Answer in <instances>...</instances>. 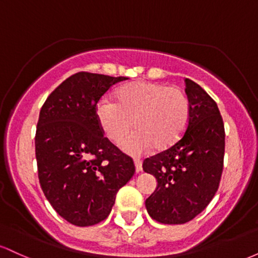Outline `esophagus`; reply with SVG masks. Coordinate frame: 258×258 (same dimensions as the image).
Returning <instances> with one entry per match:
<instances>
[{
  "label": "esophagus",
  "mask_w": 258,
  "mask_h": 258,
  "mask_svg": "<svg viewBox=\"0 0 258 258\" xmlns=\"http://www.w3.org/2000/svg\"><path fill=\"white\" fill-rule=\"evenodd\" d=\"M135 166H136V172H137V173L143 171V167H142V161L139 159L135 160Z\"/></svg>",
  "instance_id": "obj_1"
}]
</instances>
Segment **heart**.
<instances>
[{"mask_svg": "<svg viewBox=\"0 0 258 258\" xmlns=\"http://www.w3.org/2000/svg\"><path fill=\"white\" fill-rule=\"evenodd\" d=\"M96 115L102 132L114 143L122 141L135 125L137 131L121 143V148L138 156L154 146L158 150L173 146L188 125L190 104L178 87L136 81L115 92V103L100 100Z\"/></svg>", "mask_w": 258, "mask_h": 258, "instance_id": "b5f03b06", "label": "heart"}]
</instances>
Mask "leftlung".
Listing matches in <instances>:
<instances>
[{
    "mask_svg": "<svg viewBox=\"0 0 258 258\" xmlns=\"http://www.w3.org/2000/svg\"><path fill=\"white\" fill-rule=\"evenodd\" d=\"M190 115L183 137L143 161L156 178L146 200L148 214L164 224H182L205 210L215 197L223 171L224 125L216 102L199 85L185 79Z\"/></svg>",
    "mask_w": 258,
    "mask_h": 258,
    "instance_id": "1",
    "label": "left lung"
}]
</instances>
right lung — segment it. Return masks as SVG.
I'll return each mask as SVG.
<instances>
[{"mask_svg":"<svg viewBox=\"0 0 258 258\" xmlns=\"http://www.w3.org/2000/svg\"><path fill=\"white\" fill-rule=\"evenodd\" d=\"M127 78L78 73L55 88L40 111L35 153L44 197L59 216L79 227L105 220L135 164L103 136L97 103Z\"/></svg>","mask_w":258,"mask_h":258,"instance_id":"1","label":"right lung"}]
</instances>
